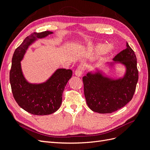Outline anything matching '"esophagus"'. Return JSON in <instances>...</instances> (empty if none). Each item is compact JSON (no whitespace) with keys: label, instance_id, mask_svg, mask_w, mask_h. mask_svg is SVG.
Here are the masks:
<instances>
[{"label":"esophagus","instance_id":"esophagus-1","mask_svg":"<svg viewBox=\"0 0 150 150\" xmlns=\"http://www.w3.org/2000/svg\"><path fill=\"white\" fill-rule=\"evenodd\" d=\"M83 71H84V67L83 66H79L78 67V68H77L76 71H75V75L76 76H78V77H81V76H82V74L83 72Z\"/></svg>","mask_w":150,"mask_h":150}]
</instances>
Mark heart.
<instances>
[{"label":"heart","instance_id":"1","mask_svg":"<svg viewBox=\"0 0 150 150\" xmlns=\"http://www.w3.org/2000/svg\"><path fill=\"white\" fill-rule=\"evenodd\" d=\"M93 50L96 51H101L104 54H106L112 52L115 49V46L112 44H109L107 45L103 44H98L97 46H94L93 48Z\"/></svg>","mask_w":150,"mask_h":150}]
</instances>
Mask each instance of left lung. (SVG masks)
<instances>
[{
    "label": "left lung",
    "instance_id": "8db88e82",
    "mask_svg": "<svg viewBox=\"0 0 150 150\" xmlns=\"http://www.w3.org/2000/svg\"><path fill=\"white\" fill-rule=\"evenodd\" d=\"M113 62L121 63L126 67L122 78L114 79L102 74L97 69L83 78L84 93L88 106L93 111L111 113L124 107L133 98L138 80L137 57L126 42V48L113 58Z\"/></svg>",
    "mask_w": 150,
    "mask_h": 150
}]
</instances>
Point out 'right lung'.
<instances>
[{
    "instance_id": "obj_1",
    "label": "right lung",
    "mask_w": 150,
    "mask_h": 150,
    "mask_svg": "<svg viewBox=\"0 0 150 150\" xmlns=\"http://www.w3.org/2000/svg\"><path fill=\"white\" fill-rule=\"evenodd\" d=\"M53 33L44 31L28 36L13 54L10 83L13 96L19 106L34 115H47L56 112L62 103V93L72 77L71 69H58L46 82L32 84L25 79L21 61L29 46L38 39L46 38Z\"/></svg>"
}]
</instances>
